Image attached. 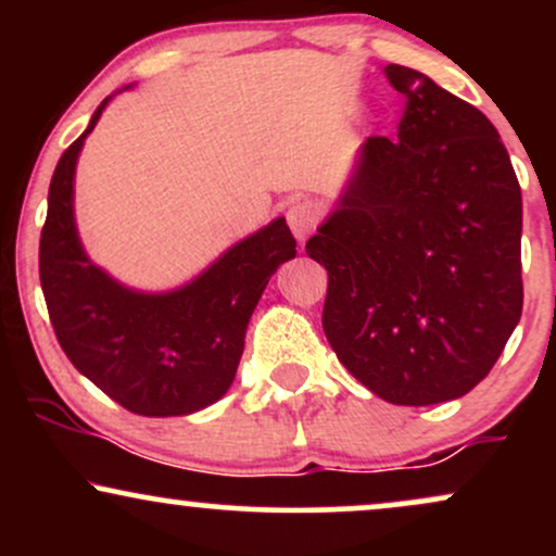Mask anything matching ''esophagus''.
<instances>
[{
    "instance_id": "34e87169",
    "label": "esophagus",
    "mask_w": 556,
    "mask_h": 556,
    "mask_svg": "<svg viewBox=\"0 0 556 556\" xmlns=\"http://www.w3.org/2000/svg\"><path fill=\"white\" fill-rule=\"evenodd\" d=\"M318 216H321V212H318L314 201H295L287 208V225H290L298 242L308 240V235L314 232L318 225Z\"/></svg>"
}]
</instances>
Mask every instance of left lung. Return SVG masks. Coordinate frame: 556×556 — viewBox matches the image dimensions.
Masks as SVG:
<instances>
[{"mask_svg":"<svg viewBox=\"0 0 556 556\" xmlns=\"http://www.w3.org/2000/svg\"><path fill=\"white\" fill-rule=\"evenodd\" d=\"M397 140L368 138L337 206L305 242L329 271L324 331L363 387L437 405L491 371L522 314V198L483 112L418 70Z\"/></svg>","mask_w":556,"mask_h":556,"instance_id":"left-lung-1","label":"left lung"}]
</instances>
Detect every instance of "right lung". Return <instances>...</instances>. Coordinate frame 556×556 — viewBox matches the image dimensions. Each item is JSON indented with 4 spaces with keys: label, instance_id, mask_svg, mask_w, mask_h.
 I'll use <instances>...</instances> for the list:
<instances>
[{
    "label": "right lung",
    "instance_id": "right-lung-1",
    "mask_svg": "<svg viewBox=\"0 0 556 556\" xmlns=\"http://www.w3.org/2000/svg\"><path fill=\"white\" fill-rule=\"evenodd\" d=\"M112 96L56 162L38 245L41 290L70 363L101 392L138 416H190L232 387L248 321L271 274L295 258V238L277 216L164 292L127 287L93 264L75 225V167Z\"/></svg>",
    "mask_w": 556,
    "mask_h": 556
}]
</instances>
